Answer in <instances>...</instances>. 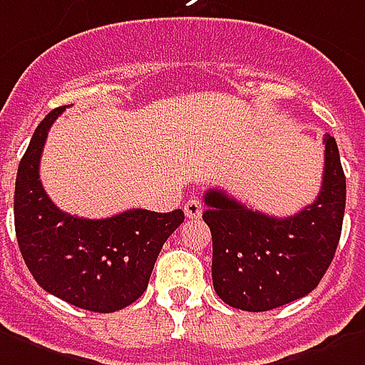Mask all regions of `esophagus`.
Instances as JSON below:
<instances>
[{"label":"esophagus","mask_w":365,"mask_h":365,"mask_svg":"<svg viewBox=\"0 0 365 365\" xmlns=\"http://www.w3.org/2000/svg\"><path fill=\"white\" fill-rule=\"evenodd\" d=\"M183 212L190 218H199L203 215V205H201L199 199H190V201H185V205H183Z\"/></svg>","instance_id":"obj_1"}]
</instances>
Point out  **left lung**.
Here are the masks:
<instances>
[{
  "label": "left lung",
  "instance_id": "obj_1",
  "mask_svg": "<svg viewBox=\"0 0 365 365\" xmlns=\"http://www.w3.org/2000/svg\"><path fill=\"white\" fill-rule=\"evenodd\" d=\"M325 168L317 199L294 217H271L228 193L209 190L203 220L212 236V286L244 312H269L319 284L341 240L346 178L336 141L325 135Z\"/></svg>",
  "mask_w": 365,
  "mask_h": 365
}]
</instances>
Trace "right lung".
Returning a JSON list of instances; mask_svg holds the SVG:
<instances>
[{"label":"right lung","instance_id":"add662e5","mask_svg":"<svg viewBox=\"0 0 365 365\" xmlns=\"http://www.w3.org/2000/svg\"><path fill=\"white\" fill-rule=\"evenodd\" d=\"M66 106L34 129L15 182V232L29 271L46 292L96 313L128 307L147 290L164 242L183 222V210L129 209L88 220L59 210L40 182L48 131Z\"/></svg>","mask_w":365,"mask_h":365}]
</instances>
